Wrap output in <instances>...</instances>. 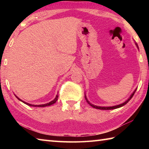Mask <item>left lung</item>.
I'll return each instance as SVG.
<instances>
[{
    "mask_svg": "<svg viewBox=\"0 0 149 149\" xmlns=\"http://www.w3.org/2000/svg\"><path fill=\"white\" fill-rule=\"evenodd\" d=\"M136 90L137 89H135V91L133 93V94L131 95V97L129 98V99H128L127 100H126L125 102H124L123 103H122V104H119V105H117V106H114V107H97V106H95V105H93V104H91V103H89V102L88 101V100H87V98H86V97H85V99L87 100V102L89 103V104L92 107H93V108H97V109H100V110H112V109H116V108H120V107H123V106H124L125 104H127V103L130 101V100H131V99H132V98L133 97V96L134 95V94H135V91H136Z\"/></svg>",
    "mask_w": 149,
    "mask_h": 149,
    "instance_id": "8db88e82",
    "label": "left lung"
}]
</instances>
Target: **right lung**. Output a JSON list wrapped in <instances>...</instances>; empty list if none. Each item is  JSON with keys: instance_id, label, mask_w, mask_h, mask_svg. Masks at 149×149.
I'll use <instances>...</instances> for the list:
<instances>
[{"instance_id": "right-lung-1", "label": "right lung", "mask_w": 149, "mask_h": 149, "mask_svg": "<svg viewBox=\"0 0 149 149\" xmlns=\"http://www.w3.org/2000/svg\"><path fill=\"white\" fill-rule=\"evenodd\" d=\"M58 95H57L56 96V98H55V99H54L53 100H52L51 102H49V103H47V104H41V105H33V104H29V103H27V102H24V101H22V100L21 99H19L18 97H17V99H18V100H19L20 101L23 102L24 103H25V104H26L27 105H29V106H30V107H47V106H50V105L53 104L54 103L56 102L57 101V100H58Z\"/></svg>"}]
</instances>
